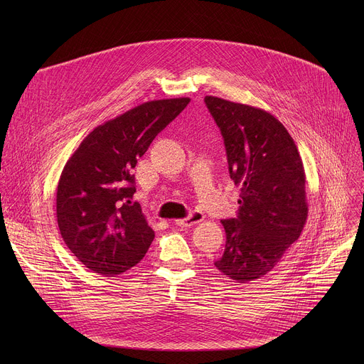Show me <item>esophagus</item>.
Listing matches in <instances>:
<instances>
[{"label": "esophagus", "instance_id": "1", "mask_svg": "<svg viewBox=\"0 0 364 364\" xmlns=\"http://www.w3.org/2000/svg\"><path fill=\"white\" fill-rule=\"evenodd\" d=\"M203 219H204L203 212H200V210H193V212H190V215H188L187 218L176 220V225H177V226H181V228H187V226H193V225H196V223H200Z\"/></svg>", "mask_w": 364, "mask_h": 364}]
</instances>
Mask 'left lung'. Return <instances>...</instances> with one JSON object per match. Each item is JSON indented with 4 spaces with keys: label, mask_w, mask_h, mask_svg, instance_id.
Here are the masks:
<instances>
[{
    "label": "left lung",
    "mask_w": 364,
    "mask_h": 364,
    "mask_svg": "<svg viewBox=\"0 0 364 364\" xmlns=\"http://www.w3.org/2000/svg\"><path fill=\"white\" fill-rule=\"evenodd\" d=\"M204 102L220 128L230 178L240 187L237 216L222 220L226 246L215 265L249 282L272 271L304 229V166L292 136L269 112L216 96Z\"/></svg>",
    "instance_id": "left-lung-1"
}]
</instances>
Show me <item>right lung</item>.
Wrapping results in <instances>:
<instances>
[{"instance_id":"1","label":"right lung","mask_w":364,"mask_h":364,"mask_svg":"<svg viewBox=\"0 0 364 364\" xmlns=\"http://www.w3.org/2000/svg\"><path fill=\"white\" fill-rule=\"evenodd\" d=\"M188 102H145L96 127L66 163L58 186V223L68 247L90 271L119 275L145 256L155 235L141 205L132 203V168Z\"/></svg>"}]
</instances>
